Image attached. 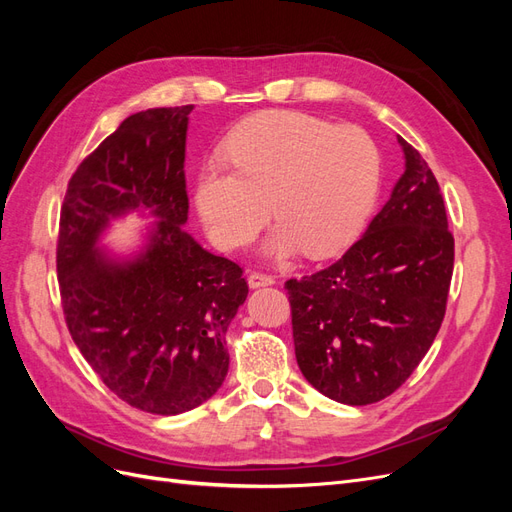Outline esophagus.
Instances as JSON below:
<instances>
[{"mask_svg": "<svg viewBox=\"0 0 512 512\" xmlns=\"http://www.w3.org/2000/svg\"><path fill=\"white\" fill-rule=\"evenodd\" d=\"M247 284H250V288H262V286H271V284H275V277H273V275H267V273H258V271H252L250 275H247Z\"/></svg>", "mask_w": 512, "mask_h": 512, "instance_id": "34e87169", "label": "esophagus"}]
</instances>
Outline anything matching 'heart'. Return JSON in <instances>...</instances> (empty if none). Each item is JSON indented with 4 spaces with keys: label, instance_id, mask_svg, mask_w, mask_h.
<instances>
[{
    "label": "heart",
    "instance_id": "obj_1",
    "mask_svg": "<svg viewBox=\"0 0 512 512\" xmlns=\"http://www.w3.org/2000/svg\"><path fill=\"white\" fill-rule=\"evenodd\" d=\"M226 156L232 166H200L194 192L209 237L226 250L250 243L273 207L280 222L262 247L267 256H335L361 235L380 188L378 149L363 130L299 111L243 121Z\"/></svg>",
    "mask_w": 512,
    "mask_h": 512
}]
</instances>
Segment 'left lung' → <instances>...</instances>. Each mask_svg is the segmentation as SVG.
Masks as SVG:
<instances>
[{
  "mask_svg": "<svg viewBox=\"0 0 512 512\" xmlns=\"http://www.w3.org/2000/svg\"><path fill=\"white\" fill-rule=\"evenodd\" d=\"M404 175L363 237L329 269L286 282L305 380L339 404L367 406L404 384L436 339L455 241L440 185L410 143Z\"/></svg>",
  "mask_w": 512,
  "mask_h": 512,
  "instance_id": "8db88e82",
  "label": "left lung"
}]
</instances>
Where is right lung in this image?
<instances>
[{
    "instance_id": "1",
    "label": "right lung",
    "mask_w": 512,
    "mask_h": 512,
    "mask_svg": "<svg viewBox=\"0 0 512 512\" xmlns=\"http://www.w3.org/2000/svg\"><path fill=\"white\" fill-rule=\"evenodd\" d=\"M192 108L123 119L76 168L59 222L57 273L74 344L119 399L162 416L218 393L228 374L224 335L247 299L241 267L183 228ZM128 212L157 222L132 251L100 246Z\"/></svg>"
}]
</instances>
